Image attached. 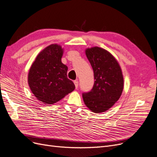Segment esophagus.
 I'll use <instances>...</instances> for the list:
<instances>
[{"label": "esophagus", "mask_w": 157, "mask_h": 157, "mask_svg": "<svg viewBox=\"0 0 157 157\" xmlns=\"http://www.w3.org/2000/svg\"><path fill=\"white\" fill-rule=\"evenodd\" d=\"M74 83L75 85V89H78V82L77 80H75L74 81Z\"/></svg>", "instance_id": "obj_1"}]
</instances>
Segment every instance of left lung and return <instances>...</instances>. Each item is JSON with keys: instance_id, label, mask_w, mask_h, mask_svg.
Segmentation results:
<instances>
[{"instance_id": "1", "label": "left lung", "mask_w": 157, "mask_h": 157, "mask_svg": "<svg viewBox=\"0 0 157 157\" xmlns=\"http://www.w3.org/2000/svg\"><path fill=\"white\" fill-rule=\"evenodd\" d=\"M94 72L93 87L83 92V101L90 111L105 112L117 102L122 93L124 78L118 61L107 50L100 47L85 51Z\"/></svg>"}]
</instances>
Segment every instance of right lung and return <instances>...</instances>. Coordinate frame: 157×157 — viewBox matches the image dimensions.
<instances>
[{"instance_id":"right-lung-1","label":"right lung","mask_w":157,"mask_h":157,"mask_svg":"<svg viewBox=\"0 0 157 157\" xmlns=\"http://www.w3.org/2000/svg\"><path fill=\"white\" fill-rule=\"evenodd\" d=\"M63 54L61 46H48L39 54L29 71L30 88L44 103L59 101L75 89L74 83L67 78L68 67L61 62Z\"/></svg>"}]
</instances>
